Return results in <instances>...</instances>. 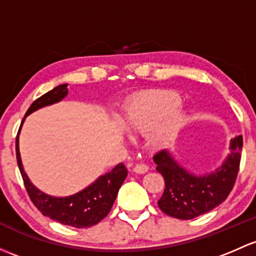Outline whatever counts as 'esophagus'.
Returning <instances> with one entry per match:
<instances>
[{"label":"esophagus","mask_w":256,"mask_h":256,"mask_svg":"<svg viewBox=\"0 0 256 256\" xmlns=\"http://www.w3.org/2000/svg\"><path fill=\"white\" fill-rule=\"evenodd\" d=\"M148 170V166L144 163H137L135 166H134V172L137 174H144Z\"/></svg>","instance_id":"obj_1"}]
</instances>
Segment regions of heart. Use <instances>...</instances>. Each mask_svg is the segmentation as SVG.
<instances>
[{"instance_id": "obj_1", "label": "heart", "mask_w": 256, "mask_h": 256, "mask_svg": "<svg viewBox=\"0 0 256 256\" xmlns=\"http://www.w3.org/2000/svg\"><path fill=\"white\" fill-rule=\"evenodd\" d=\"M180 103V96L169 90L142 94L124 108V125L135 135H146L153 130L156 146H170L186 122L185 114L178 109Z\"/></svg>"}]
</instances>
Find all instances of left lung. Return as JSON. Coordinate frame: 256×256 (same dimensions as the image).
Instances as JSON below:
<instances>
[{"label":"left lung","mask_w":256,"mask_h":256,"mask_svg":"<svg viewBox=\"0 0 256 256\" xmlns=\"http://www.w3.org/2000/svg\"><path fill=\"white\" fill-rule=\"evenodd\" d=\"M243 136L230 141V154L220 168L205 176H194L179 166L168 150L154 154L157 172L166 188L158 206L166 214L179 220H192L222 204L232 192L240 164Z\"/></svg>","instance_id":"obj_1"}]
</instances>
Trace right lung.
<instances>
[{
    "label": "right lung",
    "instance_id": "1",
    "mask_svg": "<svg viewBox=\"0 0 256 256\" xmlns=\"http://www.w3.org/2000/svg\"><path fill=\"white\" fill-rule=\"evenodd\" d=\"M67 86L68 84L58 86L50 92L38 98L26 110V116H28L29 114L40 108L51 106V104L62 100L68 93ZM20 131H18L17 138H16V156H17L18 168H20L22 178H23L24 186H26V192L34 206L44 216L50 217L51 220H58L64 226H71V227L76 228L92 227L103 218H106L112 210L115 198H116L120 186L122 185L125 178L128 176V169L125 168V166L122 163H119L115 168H112V170L99 176L93 184L74 195L66 196V198H54V196L46 195L36 189L24 172L20 154V146H18Z\"/></svg>",
    "mask_w": 256,
    "mask_h": 256
}]
</instances>
